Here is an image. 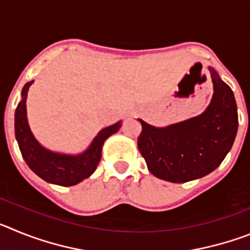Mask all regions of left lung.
I'll use <instances>...</instances> for the list:
<instances>
[{"mask_svg": "<svg viewBox=\"0 0 250 250\" xmlns=\"http://www.w3.org/2000/svg\"><path fill=\"white\" fill-rule=\"evenodd\" d=\"M210 105L202 115L158 129L141 119L139 151L156 178L187 183L202 178L219 167L231 149L238 130L234 94L213 68Z\"/></svg>", "mask_w": 250, "mask_h": 250, "instance_id": "8db88e82", "label": "left lung"}]
</instances>
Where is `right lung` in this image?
Wrapping results in <instances>:
<instances>
[{
    "mask_svg": "<svg viewBox=\"0 0 250 250\" xmlns=\"http://www.w3.org/2000/svg\"><path fill=\"white\" fill-rule=\"evenodd\" d=\"M31 83L32 81L23 86L22 100L19 103L15 112V135L22 158L25 159L28 167L45 182L62 187H71L83 182V179L89 178L98 167L104 141L118 131L121 124H114L111 126L101 130L89 149L80 155H62L48 151L37 143L28 127L26 116V98Z\"/></svg>",
    "mask_w": 250,
    "mask_h": 250,
    "instance_id": "right-lung-1",
    "label": "right lung"
}]
</instances>
